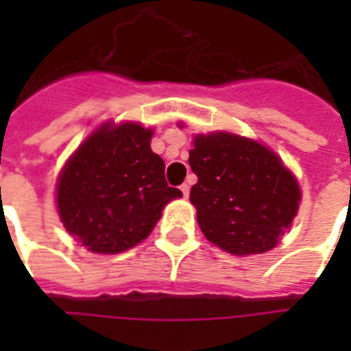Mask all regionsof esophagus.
Returning <instances> with one entry per match:
<instances>
[{"label": "esophagus", "mask_w": 351, "mask_h": 351, "mask_svg": "<svg viewBox=\"0 0 351 351\" xmlns=\"http://www.w3.org/2000/svg\"><path fill=\"white\" fill-rule=\"evenodd\" d=\"M180 191H182V195H184V197H189V186H187V184H182L180 186Z\"/></svg>", "instance_id": "1"}]
</instances>
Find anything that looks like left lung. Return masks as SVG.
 Instances as JSON below:
<instances>
[{"label": "left lung", "mask_w": 351, "mask_h": 351, "mask_svg": "<svg viewBox=\"0 0 351 351\" xmlns=\"http://www.w3.org/2000/svg\"><path fill=\"white\" fill-rule=\"evenodd\" d=\"M189 200L209 242L231 255L273 250L299 211L300 187L277 153L231 132L197 134Z\"/></svg>", "instance_id": "left-lung-1"}]
</instances>
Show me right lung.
<instances>
[{
	"label": "right lung",
	"mask_w": 351,
	"mask_h": 351,
	"mask_svg": "<svg viewBox=\"0 0 351 351\" xmlns=\"http://www.w3.org/2000/svg\"><path fill=\"white\" fill-rule=\"evenodd\" d=\"M153 129L107 121L63 165L56 206L63 228L87 250L114 255L147 239L162 209L180 189L165 182V164L151 151Z\"/></svg>",
	"instance_id": "right-lung-1"
}]
</instances>
